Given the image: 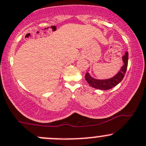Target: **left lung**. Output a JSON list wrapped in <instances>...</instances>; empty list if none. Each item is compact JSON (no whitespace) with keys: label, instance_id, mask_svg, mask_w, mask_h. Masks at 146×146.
Segmentation results:
<instances>
[{"label":"left lung","instance_id":"left-lung-1","mask_svg":"<svg viewBox=\"0 0 146 146\" xmlns=\"http://www.w3.org/2000/svg\"><path fill=\"white\" fill-rule=\"evenodd\" d=\"M122 60H123L124 65L122 66L119 73L113 78L106 80L94 79L90 76L88 72H87L85 74L86 81L93 88L99 89V90H107L115 87L122 80L124 76H125L127 65H128V52L125 53V55L122 57Z\"/></svg>","mask_w":146,"mask_h":146}]
</instances>
